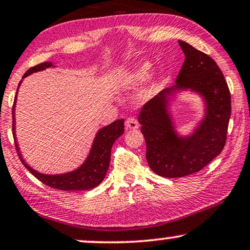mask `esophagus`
I'll use <instances>...</instances> for the list:
<instances>
[{"instance_id":"obj_1","label":"esophagus","mask_w":250,"mask_h":250,"mask_svg":"<svg viewBox=\"0 0 250 250\" xmlns=\"http://www.w3.org/2000/svg\"><path fill=\"white\" fill-rule=\"evenodd\" d=\"M139 127V123L137 121V119L135 118H128L125 120V129L127 130H136Z\"/></svg>"}]
</instances>
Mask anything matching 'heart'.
<instances>
[{"label":"heart","instance_id":"obj_1","mask_svg":"<svg viewBox=\"0 0 250 250\" xmlns=\"http://www.w3.org/2000/svg\"><path fill=\"white\" fill-rule=\"evenodd\" d=\"M149 73H151V64L144 62V64L141 65L137 69H136V72L132 74V78H134L136 81H145V80L148 78Z\"/></svg>","mask_w":250,"mask_h":250}]
</instances>
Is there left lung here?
<instances>
[{
  "label": "left lung",
  "mask_w": 250,
  "mask_h": 250,
  "mask_svg": "<svg viewBox=\"0 0 250 250\" xmlns=\"http://www.w3.org/2000/svg\"><path fill=\"white\" fill-rule=\"evenodd\" d=\"M178 43L185 61L176 84L149 99L138 118L149 168L168 178L194 174L211 162L224 148L231 116L228 83L214 59L188 43ZM181 90L197 92L204 98L206 106L205 118L195 132L186 138L177 135L167 109L168 97Z\"/></svg>",
  "instance_id": "8db88e82"
}]
</instances>
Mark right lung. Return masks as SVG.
Instances as JSON below:
<instances>
[{"instance_id": "1", "label": "right lung", "mask_w": 250, "mask_h": 250, "mask_svg": "<svg viewBox=\"0 0 250 250\" xmlns=\"http://www.w3.org/2000/svg\"><path fill=\"white\" fill-rule=\"evenodd\" d=\"M52 62H41V64L33 66L25 73L22 79L26 76L33 74L35 72L43 71V69L52 67ZM21 81L19 82L18 86L21 85ZM16 94H18V89H17ZM17 101V95L15 97V102H13V108H12V131H13V138H15V145L16 149L18 152L19 159L21 160L22 165L25 166L26 169L29 172H32L40 182L43 184L50 186V188L62 189V191H84V189L94 188L96 186L101 184L103 179L105 178L106 172L109 167V160H111V151L112 146L114 142L125 132V120H116V121L112 122L111 125H106V127L102 128L101 130L96 135L95 141L92 143L90 153H89L88 158L84 162H83L81 167H79L75 170L71 172H66V174L61 175H45L41 174V172L36 171L32 167L26 164L24 159L21 158V152H19L18 144H17L16 139V127H15V106Z\"/></svg>"}]
</instances>
